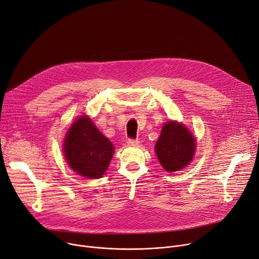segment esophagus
Instances as JSON below:
<instances>
[{
  "label": "esophagus",
  "mask_w": 259,
  "mask_h": 259,
  "mask_svg": "<svg viewBox=\"0 0 259 259\" xmlns=\"http://www.w3.org/2000/svg\"><path fill=\"white\" fill-rule=\"evenodd\" d=\"M139 144H140V142L137 141V140H128L127 141V145L128 146H130V147H136V146H139Z\"/></svg>",
  "instance_id": "obj_1"
}]
</instances>
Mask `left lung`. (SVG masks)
<instances>
[{"mask_svg":"<svg viewBox=\"0 0 259 259\" xmlns=\"http://www.w3.org/2000/svg\"><path fill=\"white\" fill-rule=\"evenodd\" d=\"M196 139L184 124L170 120L164 124L155 152L161 166L166 171H178L194 158Z\"/></svg>","mask_w":259,"mask_h":259,"instance_id":"8db88e82","label":"left lung"}]
</instances>
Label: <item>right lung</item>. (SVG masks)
Instances as JSON below:
<instances>
[{
  "instance_id": "obj_1",
  "label": "right lung",
  "mask_w": 259,
  "mask_h": 259,
  "mask_svg": "<svg viewBox=\"0 0 259 259\" xmlns=\"http://www.w3.org/2000/svg\"><path fill=\"white\" fill-rule=\"evenodd\" d=\"M66 162L78 175L101 178L109 166L114 147L88 115L79 116L68 128L63 142Z\"/></svg>"
}]
</instances>
